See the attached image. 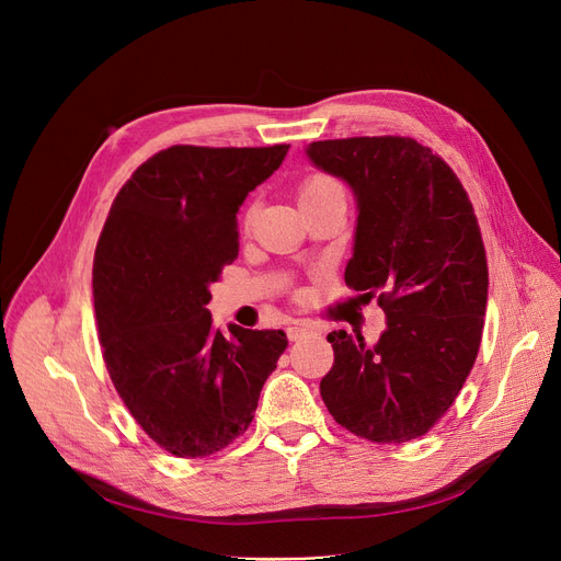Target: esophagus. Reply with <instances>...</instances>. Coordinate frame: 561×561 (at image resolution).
<instances>
[{"mask_svg":"<svg viewBox=\"0 0 561 561\" xmlns=\"http://www.w3.org/2000/svg\"><path fill=\"white\" fill-rule=\"evenodd\" d=\"M313 328L311 325H290L288 330H286V336H288V341H298V339H302L307 332H311Z\"/></svg>","mask_w":561,"mask_h":561,"instance_id":"34e87169","label":"esophagus"}]
</instances>
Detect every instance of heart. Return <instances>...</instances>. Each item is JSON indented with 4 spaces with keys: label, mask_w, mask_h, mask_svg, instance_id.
<instances>
[{
    "label": "heart",
    "mask_w": 561,
    "mask_h": 561,
    "mask_svg": "<svg viewBox=\"0 0 561 561\" xmlns=\"http://www.w3.org/2000/svg\"><path fill=\"white\" fill-rule=\"evenodd\" d=\"M334 195H343V188L336 180H332L330 174H309L307 180L300 184L298 191V202L302 204H311V202H320V199H328ZM254 211H250L248 218H252Z\"/></svg>",
    "instance_id": "heart-1"
}]
</instances>
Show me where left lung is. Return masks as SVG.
Segmentation results:
<instances>
[{
    "label": "left lung",
    "mask_w": 561,
    "mask_h": 561,
    "mask_svg": "<svg viewBox=\"0 0 561 561\" xmlns=\"http://www.w3.org/2000/svg\"><path fill=\"white\" fill-rule=\"evenodd\" d=\"M305 152L355 195L345 284L366 302L377 293L387 313L375 345L328 334L334 366L320 396L352 434L404 444L446 414L478 357L489 271L473 204L450 165L411 138L318 140Z\"/></svg>",
    "instance_id": "8db88e82"
}]
</instances>
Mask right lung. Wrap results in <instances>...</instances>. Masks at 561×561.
Segmentation results:
<instances>
[{"label":"right lung","mask_w":561,"mask_h":561,"mask_svg":"<svg viewBox=\"0 0 561 561\" xmlns=\"http://www.w3.org/2000/svg\"><path fill=\"white\" fill-rule=\"evenodd\" d=\"M290 145H174L117 193L93 263V298L115 391L154 444L206 457L243 434L288 341L282 330L214 328L209 286L239 256L248 193Z\"/></svg>","instance_id":"add662e5"}]
</instances>
